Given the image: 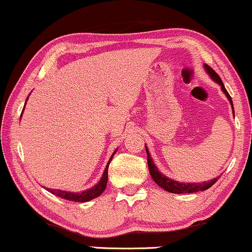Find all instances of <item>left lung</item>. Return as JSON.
Returning <instances> with one entry per match:
<instances>
[{"label": "left lung", "mask_w": 252, "mask_h": 252, "mask_svg": "<svg viewBox=\"0 0 252 252\" xmlns=\"http://www.w3.org/2000/svg\"><path fill=\"white\" fill-rule=\"evenodd\" d=\"M206 68V71H208V73L211 75V78L215 80L216 82H218V84L221 86V89L222 92L225 93L227 98L229 99L230 104L233 106V101H232V97H230L228 92L226 91L225 86H223L221 79L218 74L216 73V71L213 70L209 66V65H205L204 66ZM233 111H234V108H233ZM146 151H147V156H148V167H149V172H150V175L151 178L154 179V181L156 182V184L161 187L163 189H165L166 191H170V192H173V194H187V192H197V191H203V190H206V189H209L211 186H213L218 180V178L213 179V180H210L208 182H202V184H182V182H178V181H174L172 180V179H168L167 177H165L164 174H161L159 171H158V168L155 166L153 159H151L150 157V154L149 151H148V148L146 146Z\"/></svg>", "instance_id": "left-lung-1"}]
</instances>
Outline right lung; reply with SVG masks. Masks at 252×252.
Returning a JSON list of instances; mask_svg holds the SVG:
<instances>
[{"label": "right lung", "mask_w": 252, "mask_h": 252, "mask_svg": "<svg viewBox=\"0 0 252 252\" xmlns=\"http://www.w3.org/2000/svg\"><path fill=\"white\" fill-rule=\"evenodd\" d=\"M117 151V150H116ZM115 153L112 154L111 158H110L108 165H106L105 167V171L104 173L102 175V179L99 180V182L94 187L88 189V190L86 191H82V192H70V191H65V190H56V189H48L51 194L58 196V197L61 198H64V199H67V201H73V202H79V203H82V202H87V201H91L93 198H96L98 197L99 195L102 194L103 191H104V189L106 187V182H108V168H109V164L110 161H111L113 155L116 154Z\"/></svg>", "instance_id": "obj_1"}]
</instances>
